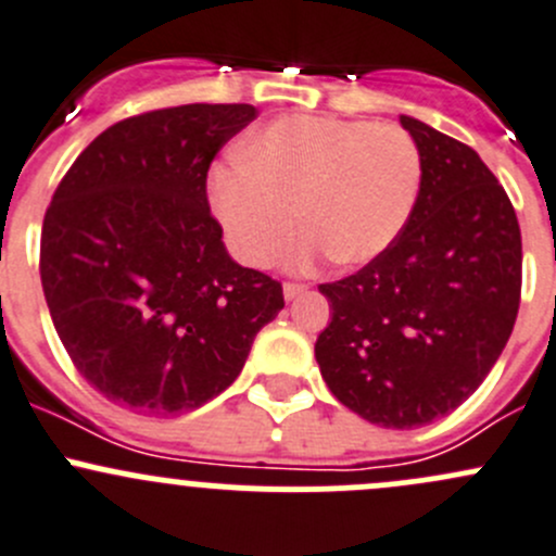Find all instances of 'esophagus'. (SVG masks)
Listing matches in <instances>:
<instances>
[{
  "mask_svg": "<svg viewBox=\"0 0 556 556\" xmlns=\"http://www.w3.org/2000/svg\"><path fill=\"white\" fill-rule=\"evenodd\" d=\"M285 299L288 301H293V299H299L301 293H306V285H301V282H285Z\"/></svg>",
  "mask_w": 556,
  "mask_h": 556,
  "instance_id": "1",
  "label": "esophagus"
}]
</instances>
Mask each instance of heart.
Returning <instances> with one entry per match:
<instances>
[{
	"label": "heart",
	"mask_w": 556,
	"mask_h": 556,
	"mask_svg": "<svg viewBox=\"0 0 556 556\" xmlns=\"http://www.w3.org/2000/svg\"><path fill=\"white\" fill-rule=\"evenodd\" d=\"M239 164L210 177L215 215L247 266L277 261L295 231L293 268L330 255L339 266L382 257L406 231L422 185V155L406 128L328 115H285L247 134Z\"/></svg>",
	"instance_id": "obj_1"
}]
</instances>
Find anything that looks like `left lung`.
<instances>
[{"label": "left lung", "mask_w": 556, "mask_h": 556, "mask_svg": "<svg viewBox=\"0 0 556 556\" xmlns=\"http://www.w3.org/2000/svg\"><path fill=\"white\" fill-rule=\"evenodd\" d=\"M401 126L422 155L414 215L382 257L319 285L333 317L314 357L346 408L412 430L468 401L501 357L519 312L521 233L473 148L417 117Z\"/></svg>", "instance_id": "left-lung-1"}]
</instances>
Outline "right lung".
Returning a JSON list of instances; mask_svg holds the SVG:
<instances>
[{"instance_id": "1", "label": "right lung", "mask_w": 556, "mask_h": 556, "mask_svg": "<svg viewBox=\"0 0 556 556\" xmlns=\"http://www.w3.org/2000/svg\"><path fill=\"white\" fill-rule=\"evenodd\" d=\"M252 104H182L99 134L45 212L39 277L77 371L112 403L182 414L242 371L282 285L231 261L206 201Z\"/></svg>"}]
</instances>
